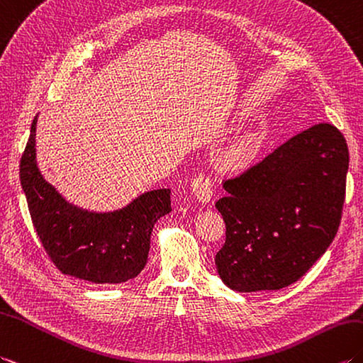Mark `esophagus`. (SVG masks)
Returning <instances> with one entry per match:
<instances>
[{
  "label": "esophagus",
  "instance_id": "esophagus-1",
  "mask_svg": "<svg viewBox=\"0 0 363 363\" xmlns=\"http://www.w3.org/2000/svg\"><path fill=\"white\" fill-rule=\"evenodd\" d=\"M191 189L201 202H208L212 199L213 185H212V179H210L207 174H198L191 182Z\"/></svg>",
  "mask_w": 363,
  "mask_h": 363
}]
</instances>
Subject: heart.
<instances>
[{
  "label": "heart",
  "mask_w": 363,
  "mask_h": 363,
  "mask_svg": "<svg viewBox=\"0 0 363 363\" xmlns=\"http://www.w3.org/2000/svg\"><path fill=\"white\" fill-rule=\"evenodd\" d=\"M252 155H254V143L250 140L242 142L238 147H235L230 153L225 155L224 165L230 168L242 167L252 157Z\"/></svg>",
  "instance_id": "b5f03b06"
}]
</instances>
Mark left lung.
Here are the masks:
<instances>
[{"label":"left lung","mask_w":363,"mask_h":363,"mask_svg":"<svg viewBox=\"0 0 363 363\" xmlns=\"http://www.w3.org/2000/svg\"><path fill=\"white\" fill-rule=\"evenodd\" d=\"M348 164L343 134L317 123L224 179L215 204L225 223L215 257L224 284L277 291L305 275L339 230Z\"/></svg>","instance_id":"left-lung-1"}]
</instances>
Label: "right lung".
Segmentation results:
<instances>
[{"label": "right lung", "mask_w": 363, "mask_h": 363, "mask_svg": "<svg viewBox=\"0 0 363 363\" xmlns=\"http://www.w3.org/2000/svg\"><path fill=\"white\" fill-rule=\"evenodd\" d=\"M35 123L33 117L20 161V181L48 257L62 274L97 284L138 277L147 264L155 223L170 213L172 191H148L113 213H89L67 204L37 168Z\"/></svg>", "instance_id": "1"}]
</instances>
